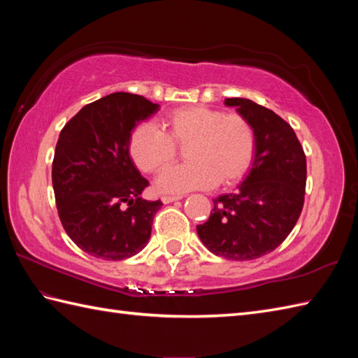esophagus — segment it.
<instances>
[{
	"mask_svg": "<svg viewBox=\"0 0 358 358\" xmlns=\"http://www.w3.org/2000/svg\"><path fill=\"white\" fill-rule=\"evenodd\" d=\"M181 199H183V195H164V196H162V201L164 204H169L172 201H177V200H181Z\"/></svg>",
	"mask_w": 358,
	"mask_h": 358,
	"instance_id": "34e87169",
	"label": "esophagus"
}]
</instances>
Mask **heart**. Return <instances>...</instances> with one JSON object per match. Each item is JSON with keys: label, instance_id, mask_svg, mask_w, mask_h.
Masks as SVG:
<instances>
[{"label": "heart", "instance_id": "b5f03b06", "mask_svg": "<svg viewBox=\"0 0 358 358\" xmlns=\"http://www.w3.org/2000/svg\"><path fill=\"white\" fill-rule=\"evenodd\" d=\"M162 129L144 123L129 140V152L143 172L166 169L177 155L175 145L186 146V164L159 175L157 189L163 194H183L194 189L231 186L252 164L255 132L240 113H224L208 106H186L163 117Z\"/></svg>", "mask_w": 358, "mask_h": 358}]
</instances>
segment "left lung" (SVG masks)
Instances as JSON below:
<instances>
[{
  "label": "left lung",
  "mask_w": 358,
  "mask_h": 358,
  "mask_svg": "<svg viewBox=\"0 0 358 358\" xmlns=\"http://www.w3.org/2000/svg\"><path fill=\"white\" fill-rule=\"evenodd\" d=\"M224 104L252 124L255 154L237 191L214 199L196 234L212 254L248 262L272 252L294 229L305 203L306 157L275 112L246 98H226Z\"/></svg>",
  "instance_id": "left-lung-1"
}]
</instances>
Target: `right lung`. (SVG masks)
<instances>
[{
  "label": "right lung",
  "mask_w": 358,
  "mask_h": 358,
  "mask_svg": "<svg viewBox=\"0 0 358 358\" xmlns=\"http://www.w3.org/2000/svg\"><path fill=\"white\" fill-rule=\"evenodd\" d=\"M159 110L141 95L115 92L85 106L63 131L52 164L66 234L101 260H124L146 248L163 203L141 199L149 181L131 154L134 129Z\"/></svg>",
  "instance_id": "add662e5"
}]
</instances>
